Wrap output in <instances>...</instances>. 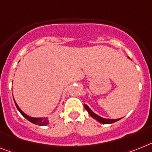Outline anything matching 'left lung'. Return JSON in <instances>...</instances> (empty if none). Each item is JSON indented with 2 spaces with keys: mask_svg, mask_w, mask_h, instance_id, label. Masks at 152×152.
<instances>
[{
  "mask_svg": "<svg viewBox=\"0 0 152 152\" xmlns=\"http://www.w3.org/2000/svg\"><path fill=\"white\" fill-rule=\"evenodd\" d=\"M129 59H130V57L129 56H127ZM84 106H85V110H87L88 113H89L90 116L92 117L93 119H95V120H96L98 121V122L101 123V124H113V123H115L116 122V121H118V120H120V119H115V120H112V119H106V118H103V117H101V116H99V115H97V114H96L94 112H92V110L90 109L88 106H87V105H85V104H84Z\"/></svg>",
  "mask_w": 152,
  "mask_h": 152,
  "instance_id": "left-lung-1",
  "label": "left lung"
}]
</instances>
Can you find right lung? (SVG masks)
Here are the masks:
<instances>
[{
	"mask_svg": "<svg viewBox=\"0 0 152 152\" xmlns=\"http://www.w3.org/2000/svg\"><path fill=\"white\" fill-rule=\"evenodd\" d=\"M14 101H15V99H14ZM15 103L16 107H17L18 110L20 112V113L22 114L25 118L27 119L29 122L32 123V124H36V125H39V126H46V125H48L49 122H50V120H49L48 117H32V116H28L27 114L25 113L18 107V104L16 103L15 101Z\"/></svg>",
	"mask_w": 152,
	"mask_h": 152,
	"instance_id": "add662e5",
	"label": "right lung"
}]
</instances>
